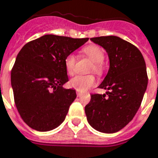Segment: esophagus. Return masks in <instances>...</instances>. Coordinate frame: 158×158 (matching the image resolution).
<instances>
[{
    "mask_svg": "<svg viewBox=\"0 0 158 158\" xmlns=\"http://www.w3.org/2000/svg\"><path fill=\"white\" fill-rule=\"evenodd\" d=\"M76 93H77V96H78V97H80V96H81V94H82L81 93H80V92H79V90L76 91Z\"/></svg>",
    "mask_w": 158,
    "mask_h": 158,
    "instance_id": "34e87169",
    "label": "esophagus"
}]
</instances>
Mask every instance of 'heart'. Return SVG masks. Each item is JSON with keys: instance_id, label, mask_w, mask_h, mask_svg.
Instances as JSON below:
<instances>
[{"instance_id": "1", "label": "heart", "mask_w": 158, "mask_h": 158, "mask_svg": "<svg viewBox=\"0 0 158 158\" xmlns=\"http://www.w3.org/2000/svg\"><path fill=\"white\" fill-rule=\"evenodd\" d=\"M82 53L93 62L90 71L101 74L104 72L103 61L105 59V52L97 45H89L83 48ZM76 57L73 54H69L65 58L64 65L68 74H73L76 64ZM95 83L94 75H76L70 80L69 85L79 91H86Z\"/></svg>"}]
</instances>
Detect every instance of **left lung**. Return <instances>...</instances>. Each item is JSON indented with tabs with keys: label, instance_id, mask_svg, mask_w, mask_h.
I'll list each match as a JSON object with an SVG mask.
<instances>
[{
	"label": "left lung",
	"instance_id": "left-lung-1",
	"mask_svg": "<svg viewBox=\"0 0 158 158\" xmlns=\"http://www.w3.org/2000/svg\"><path fill=\"white\" fill-rule=\"evenodd\" d=\"M106 49L108 73L99 88L105 94H92L85 110L89 124L103 133H115L127 126L140 108L148 87V73L140 50L116 36L90 38Z\"/></svg>",
	"mask_w": 158,
	"mask_h": 158
}]
</instances>
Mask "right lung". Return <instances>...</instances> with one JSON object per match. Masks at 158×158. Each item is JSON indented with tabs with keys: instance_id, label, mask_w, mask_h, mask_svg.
<instances>
[{
	"instance_id": "add662e5",
	"label": "right lung",
	"mask_w": 158,
	"mask_h": 158,
	"mask_svg": "<svg viewBox=\"0 0 158 158\" xmlns=\"http://www.w3.org/2000/svg\"><path fill=\"white\" fill-rule=\"evenodd\" d=\"M89 40L48 34L25 44L10 73L14 100L27 126L38 131L55 129L64 121L76 98L64 60Z\"/></svg>"
}]
</instances>
